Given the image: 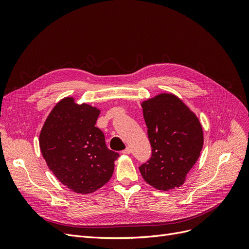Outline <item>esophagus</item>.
<instances>
[{"label":"esophagus","instance_id":"1","mask_svg":"<svg viewBox=\"0 0 249 249\" xmlns=\"http://www.w3.org/2000/svg\"><path fill=\"white\" fill-rule=\"evenodd\" d=\"M123 153H124V154H126V155H129V154H131V153H132V148L127 146L124 150H123Z\"/></svg>","mask_w":249,"mask_h":249}]
</instances>
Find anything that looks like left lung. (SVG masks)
Listing matches in <instances>:
<instances>
[{"instance_id":"8db88e82","label":"left lung","mask_w":249,"mask_h":249,"mask_svg":"<svg viewBox=\"0 0 249 249\" xmlns=\"http://www.w3.org/2000/svg\"><path fill=\"white\" fill-rule=\"evenodd\" d=\"M152 157L139 167L145 182L158 190L182 186L203 145L199 119L172 93L141 103Z\"/></svg>"}]
</instances>
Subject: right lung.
Masks as SVG:
<instances>
[{
    "mask_svg": "<svg viewBox=\"0 0 249 249\" xmlns=\"http://www.w3.org/2000/svg\"><path fill=\"white\" fill-rule=\"evenodd\" d=\"M100 110L64 97L53 108L39 135L43 159L71 191L88 194L109 182L118 153L110 150L95 126Z\"/></svg>",
    "mask_w": 249,
    "mask_h": 249,
    "instance_id": "add662e5",
    "label": "right lung"
}]
</instances>
